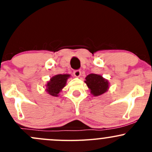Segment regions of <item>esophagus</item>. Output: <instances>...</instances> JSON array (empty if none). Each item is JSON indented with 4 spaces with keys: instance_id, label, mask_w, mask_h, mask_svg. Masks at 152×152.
I'll return each instance as SVG.
<instances>
[{
    "instance_id": "esophagus-1",
    "label": "esophagus",
    "mask_w": 152,
    "mask_h": 152,
    "mask_svg": "<svg viewBox=\"0 0 152 152\" xmlns=\"http://www.w3.org/2000/svg\"><path fill=\"white\" fill-rule=\"evenodd\" d=\"M73 75H74L76 77H79L81 76V70H75L73 71Z\"/></svg>"
}]
</instances>
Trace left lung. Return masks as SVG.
Wrapping results in <instances>:
<instances>
[{
	"label": "left lung",
	"instance_id": "left-lung-1",
	"mask_svg": "<svg viewBox=\"0 0 152 152\" xmlns=\"http://www.w3.org/2000/svg\"><path fill=\"white\" fill-rule=\"evenodd\" d=\"M85 79V83L90 90L92 94L95 96H100L104 93L109 87L108 82L100 75L91 73L88 75Z\"/></svg>",
	"mask_w": 152,
	"mask_h": 152
}]
</instances>
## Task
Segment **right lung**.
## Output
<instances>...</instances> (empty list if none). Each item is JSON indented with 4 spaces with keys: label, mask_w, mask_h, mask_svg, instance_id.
<instances>
[{
    "label": "right lung",
    "mask_w": 152,
    "mask_h": 152,
    "mask_svg": "<svg viewBox=\"0 0 152 152\" xmlns=\"http://www.w3.org/2000/svg\"><path fill=\"white\" fill-rule=\"evenodd\" d=\"M69 76L70 75L68 74H59L53 76L46 85L48 93L52 96H58L59 92L65 86Z\"/></svg>",
    "instance_id": "add662e5"
}]
</instances>
